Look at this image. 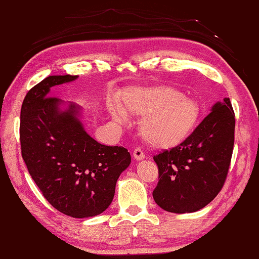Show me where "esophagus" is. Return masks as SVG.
<instances>
[{"mask_svg": "<svg viewBox=\"0 0 259 259\" xmlns=\"http://www.w3.org/2000/svg\"><path fill=\"white\" fill-rule=\"evenodd\" d=\"M133 157L136 160H142L145 158V154L141 148H135L133 151Z\"/></svg>", "mask_w": 259, "mask_h": 259, "instance_id": "1", "label": "esophagus"}]
</instances>
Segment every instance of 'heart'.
I'll return each mask as SVG.
<instances>
[{"label":"heart","mask_w":259,"mask_h":259,"mask_svg":"<svg viewBox=\"0 0 259 259\" xmlns=\"http://www.w3.org/2000/svg\"><path fill=\"white\" fill-rule=\"evenodd\" d=\"M116 120L126 114L142 117L140 132L151 146L169 149L182 144L196 127L201 108L196 100L169 85L134 88L124 92L118 105L110 107Z\"/></svg>","instance_id":"heart-1"}]
</instances>
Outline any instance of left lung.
<instances>
[{
	"instance_id": "obj_1",
	"label": "left lung",
	"mask_w": 259,
	"mask_h": 259,
	"mask_svg": "<svg viewBox=\"0 0 259 259\" xmlns=\"http://www.w3.org/2000/svg\"><path fill=\"white\" fill-rule=\"evenodd\" d=\"M235 125V111L226 98L182 144L154 155L159 182L152 195L161 208L192 213L215 198L230 167Z\"/></svg>"
}]
</instances>
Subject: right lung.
Wrapping results in <instances>:
<instances>
[{
    "label": "right lung",
    "mask_w": 259,
    "mask_h": 259,
    "mask_svg": "<svg viewBox=\"0 0 259 259\" xmlns=\"http://www.w3.org/2000/svg\"><path fill=\"white\" fill-rule=\"evenodd\" d=\"M77 75L47 76L28 91L20 115L22 159L48 203L72 218H90L110 205L119 175L131 163L123 146L97 142L77 118L79 108L61 111L50 97L54 85Z\"/></svg>",
    "instance_id": "add662e5"
}]
</instances>
